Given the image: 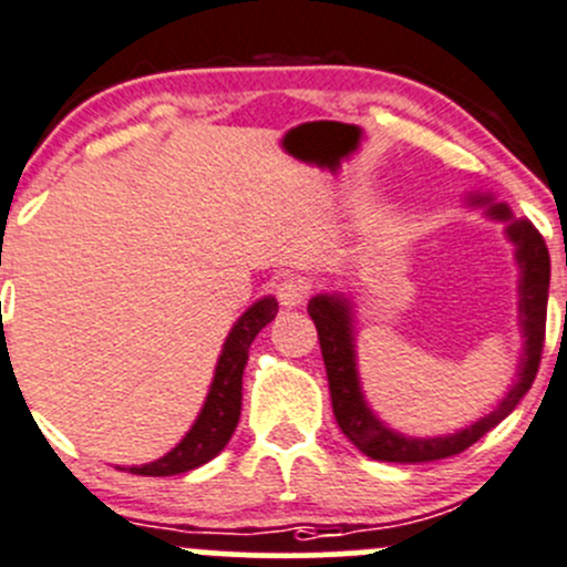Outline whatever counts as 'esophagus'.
<instances>
[{"label": "esophagus", "instance_id": "34e87169", "mask_svg": "<svg viewBox=\"0 0 567 567\" xmlns=\"http://www.w3.org/2000/svg\"><path fill=\"white\" fill-rule=\"evenodd\" d=\"M307 296H310V288H307L301 279L285 277L277 282V299L282 307H299L305 305Z\"/></svg>", "mask_w": 567, "mask_h": 567}]
</instances>
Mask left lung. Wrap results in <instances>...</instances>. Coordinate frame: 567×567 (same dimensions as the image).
<instances>
[{
	"label": "left lung",
	"mask_w": 567,
	"mask_h": 567,
	"mask_svg": "<svg viewBox=\"0 0 567 567\" xmlns=\"http://www.w3.org/2000/svg\"><path fill=\"white\" fill-rule=\"evenodd\" d=\"M491 214L507 219V208L499 205ZM507 233L518 247V262H522V320L524 331H527V359H524L522 379L518 384L507 392L499 409L491 411L485 420L477 425L466 427V431L455 433V436L444 439H405L398 433L386 431L370 409L364 405L362 392H359L357 381V362H353V342H351V318H348V305L342 299H331V296H316L307 305V312L316 320L320 353H323L326 375H329V392H331V409H334L337 425L340 431L370 455L373 461L386 463H431L458 455L463 450L472 447L474 442L485 436L491 427L499 425L507 414L518 405V400L527 394L535 381L537 368H540L543 342H546V305H548V274H551V262H548V249L537 227L529 219H518L507 225Z\"/></svg>",
	"instance_id": "obj_1"
}]
</instances>
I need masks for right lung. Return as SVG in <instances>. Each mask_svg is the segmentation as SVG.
I'll use <instances>...</instances> for the list:
<instances>
[{
    "mask_svg": "<svg viewBox=\"0 0 567 567\" xmlns=\"http://www.w3.org/2000/svg\"><path fill=\"white\" fill-rule=\"evenodd\" d=\"M274 316H277V301L274 299L257 301L255 307L244 312L241 320L233 326L230 337H227L225 351H221L219 364H216L208 400H205L203 414L197 416L192 431L186 433V439L177 444L173 453L145 463V466H131V472L142 474V477H169V474L203 466V463L216 458L225 450L233 431H236L238 416H241V381L249 359V346L260 334L262 326L271 323Z\"/></svg>",
    "mask_w": 567,
    "mask_h": 567,
    "instance_id": "obj_1",
    "label": "right lung"
}]
</instances>
